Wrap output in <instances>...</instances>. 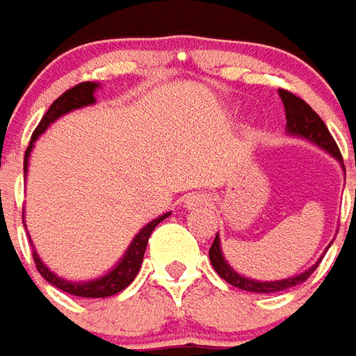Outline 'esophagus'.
<instances>
[{
	"instance_id": "obj_1",
	"label": "esophagus",
	"mask_w": 356,
	"mask_h": 356,
	"mask_svg": "<svg viewBox=\"0 0 356 356\" xmlns=\"http://www.w3.org/2000/svg\"><path fill=\"white\" fill-rule=\"evenodd\" d=\"M207 205V197L203 193H191L186 197V207L188 209H197V207Z\"/></svg>"
}]
</instances>
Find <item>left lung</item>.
<instances>
[{
    "instance_id": "left-lung-1",
    "label": "left lung",
    "mask_w": 356,
    "mask_h": 356,
    "mask_svg": "<svg viewBox=\"0 0 356 356\" xmlns=\"http://www.w3.org/2000/svg\"><path fill=\"white\" fill-rule=\"evenodd\" d=\"M280 97L284 102V107H286V118H287V132L295 134V136H301V138H307L311 140L316 145H320L322 149H326L327 153H332L337 161L343 163V157H341V151L337 147V143L332 138V134L324 124V120L312 111V107L309 103H305L301 97H297L295 93L287 92V90H278ZM355 205H356V191H355ZM209 259H211V264L216 270V274L222 280H226L230 286L238 287V289H243V291H253V293H276V291H284V289H289V287L299 286L303 284L305 280L311 276L312 272L316 270L318 263L312 264L309 270H305L303 274L299 276H293V278L278 280V282H257V280H249L245 276H241L238 272L230 268V264L224 261L222 251H220V239H218V234L214 238L213 245L209 249Z\"/></svg>"
}]
</instances>
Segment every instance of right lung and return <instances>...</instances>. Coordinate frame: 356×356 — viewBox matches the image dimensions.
Segmentation results:
<instances>
[{
	"mask_svg": "<svg viewBox=\"0 0 356 356\" xmlns=\"http://www.w3.org/2000/svg\"><path fill=\"white\" fill-rule=\"evenodd\" d=\"M95 88H97L95 82H82V84H76L74 88L67 90V92L63 93V95H59V97L51 103V107L47 109V113L42 117L40 124L36 126V130L32 134L29 149L24 151V172H26V166H29L30 151L34 147V142L38 140V136L44 132L45 128L51 124L53 120H57L59 117H63L65 113H69V111L72 109H80V107H84V105H92V103L95 102V97H93ZM168 214L170 213L163 214V216L155 218V220L147 224V226H143L142 230H140V234H138V236L134 238L132 243H130L128 251H126V254L122 257V261H120L107 276H103V278L92 280V282H80V284H76V282H67V280L55 276V274L42 263V259L38 257L36 251L32 249L34 264H36L38 272H40L51 286L59 287L61 291L76 295V297H90V299H95V297H109V295L118 293V291H122L124 287L130 286L132 280L138 276L140 266H142L143 263V253H145V247H147V239H149L151 232L155 230V226H157L161 220H165Z\"/></svg>",
	"mask_w": 356,
	"mask_h": 356,
	"instance_id": "1",
	"label": "right lung"
}]
</instances>
